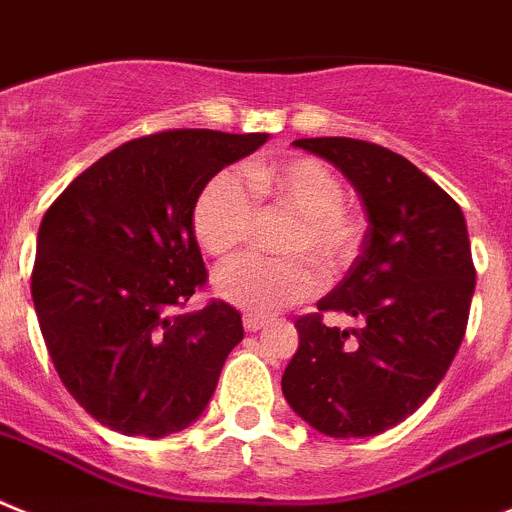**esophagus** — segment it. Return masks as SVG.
Listing matches in <instances>:
<instances>
[{"instance_id":"obj_1","label":"esophagus","mask_w":512,"mask_h":512,"mask_svg":"<svg viewBox=\"0 0 512 512\" xmlns=\"http://www.w3.org/2000/svg\"><path fill=\"white\" fill-rule=\"evenodd\" d=\"M242 324H245V331H250V334H255V331L265 329L267 321L260 319V316H252V313H247L245 319H242Z\"/></svg>"}]
</instances>
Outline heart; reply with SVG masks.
Instances as JSON below:
<instances>
[{
	"instance_id": "obj_1",
	"label": "heart",
	"mask_w": 512,
	"mask_h": 512,
	"mask_svg": "<svg viewBox=\"0 0 512 512\" xmlns=\"http://www.w3.org/2000/svg\"><path fill=\"white\" fill-rule=\"evenodd\" d=\"M247 183L224 170L211 178L193 206V232L209 255L227 257L250 239L255 200L296 214L285 234V252H306L326 273H339L354 260L362 239L357 219L344 209L339 178L316 158H288L280 163H252ZM253 193L250 194L249 191ZM321 285L316 262L305 255L267 260L245 255L214 275L216 296L250 313H275L313 296Z\"/></svg>"
}]
</instances>
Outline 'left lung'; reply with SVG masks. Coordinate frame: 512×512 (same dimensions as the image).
I'll use <instances>...</instances> for the list:
<instances>
[{
    "instance_id": "left-lung-1",
    "label": "left lung",
    "mask_w": 512,
    "mask_h": 512,
    "mask_svg": "<svg viewBox=\"0 0 512 512\" xmlns=\"http://www.w3.org/2000/svg\"><path fill=\"white\" fill-rule=\"evenodd\" d=\"M293 145L342 170L367 232L342 283L316 303L359 329L326 326L321 313L298 319L283 395L319 434L377 436L426 403L462 344L474 296L467 222L444 188L388 147L349 137Z\"/></svg>"
}]
</instances>
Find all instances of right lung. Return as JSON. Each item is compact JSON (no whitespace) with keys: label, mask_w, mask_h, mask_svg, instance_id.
<instances>
[{"label":"right lung","mask_w":512,"mask_h":512,"mask_svg":"<svg viewBox=\"0 0 512 512\" xmlns=\"http://www.w3.org/2000/svg\"><path fill=\"white\" fill-rule=\"evenodd\" d=\"M267 137L170 130L124 142L45 211L32 303L58 377L101 426L163 439L209 405L245 329L224 301L173 313L206 283L193 206Z\"/></svg>","instance_id":"obj_1"}]
</instances>
